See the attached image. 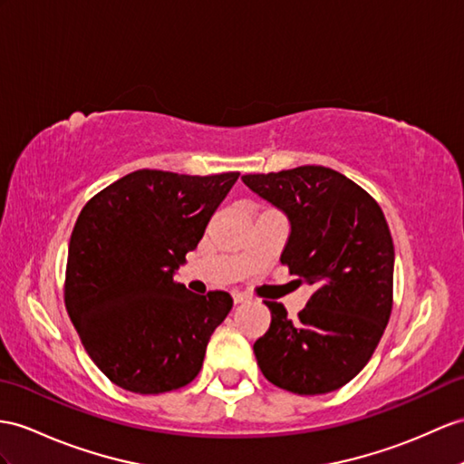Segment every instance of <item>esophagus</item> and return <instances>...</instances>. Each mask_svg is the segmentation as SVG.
I'll return each mask as SVG.
<instances>
[{
  "label": "esophagus",
  "instance_id": "34e87169",
  "mask_svg": "<svg viewBox=\"0 0 464 464\" xmlns=\"http://www.w3.org/2000/svg\"><path fill=\"white\" fill-rule=\"evenodd\" d=\"M250 301V295H247V293H244V291H234V303H247Z\"/></svg>",
  "mask_w": 464,
  "mask_h": 464
}]
</instances>
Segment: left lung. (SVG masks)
I'll list each match as a JSON object with an SVG mask.
<instances>
[{"label":"left lung","instance_id":"obj_1","mask_svg":"<svg viewBox=\"0 0 464 464\" xmlns=\"http://www.w3.org/2000/svg\"><path fill=\"white\" fill-rule=\"evenodd\" d=\"M244 185L289 220L281 264L314 287L291 321L281 303L254 343L262 374L277 388L319 395L362 370L392 313L393 242L378 202L334 169L303 165L244 175Z\"/></svg>","mask_w":464,"mask_h":464}]
</instances>
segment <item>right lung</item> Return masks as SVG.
<instances>
[{"mask_svg": "<svg viewBox=\"0 0 464 464\" xmlns=\"http://www.w3.org/2000/svg\"><path fill=\"white\" fill-rule=\"evenodd\" d=\"M238 177L141 169L86 202L69 244L64 303L88 356L116 386L147 395L197 378L232 297L195 295L175 274Z\"/></svg>", "mask_w": 464, "mask_h": 464, "instance_id": "1", "label": "right lung"}]
</instances>
